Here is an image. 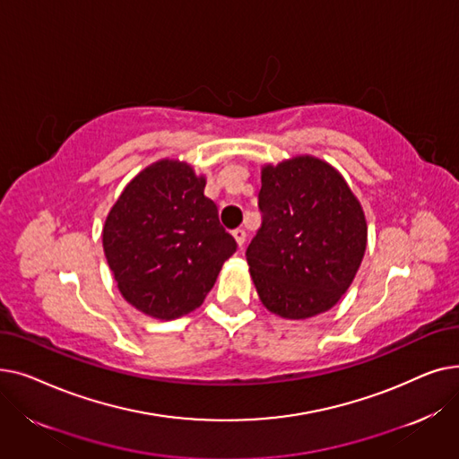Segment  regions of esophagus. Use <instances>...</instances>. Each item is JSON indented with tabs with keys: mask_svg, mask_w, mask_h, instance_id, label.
I'll use <instances>...</instances> for the list:
<instances>
[{
	"mask_svg": "<svg viewBox=\"0 0 459 459\" xmlns=\"http://www.w3.org/2000/svg\"><path fill=\"white\" fill-rule=\"evenodd\" d=\"M232 236H234V239H236V244L242 247L244 244H246V238H247V234H246V230L244 229H236V230H232Z\"/></svg>",
	"mask_w": 459,
	"mask_h": 459,
	"instance_id": "obj_1",
	"label": "esophagus"
}]
</instances>
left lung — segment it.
Returning a JSON list of instances; mask_svg holds the SVG:
<instances>
[{"mask_svg":"<svg viewBox=\"0 0 459 459\" xmlns=\"http://www.w3.org/2000/svg\"><path fill=\"white\" fill-rule=\"evenodd\" d=\"M258 210L246 256L264 307L290 320L329 310L367 249L365 213L344 178L310 156L268 165Z\"/></svg>","mask_w":459,"mask_h":459,"instance_id":"1","label":"left lung"}]
</instances>
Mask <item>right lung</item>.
<instances>
[{"label": "right lung", "instance_id": "add662e5", "mask_svg": "<svg viewBox=\"0 0 459 459\" xmlns=\"http://www.w3.org/2000/svg\"><path fill=\"white\" fill-rule=\"evenodd\" d=\"M204 178L177 160L139 173L111 208L104 253L125 299L160 320L203 305L236 239L204 195Z\"/></svg>", "mask_w": 459, "mask_h": 459}]
</instances>
